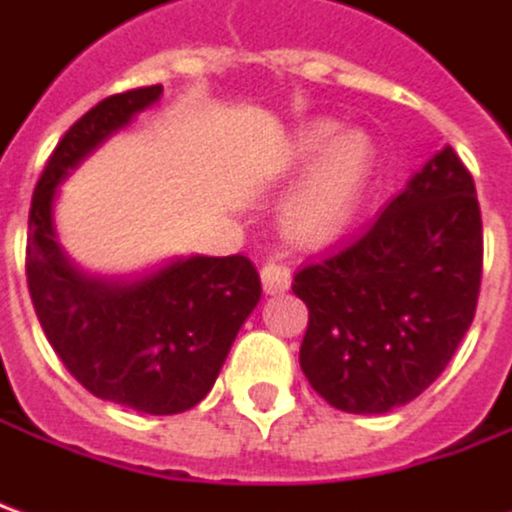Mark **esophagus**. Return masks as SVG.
<instances>
[{"instance_id": "obj_1", "label": "esophagus", "mask_w": 512, "mask_h": 512, "mask_svg": "<svg viewBox=\"0 0 512 512\" xmlns=\"http://www.w3.org/2000/svg\"><path fill=\"white\" fill-rule=\"evenodd\" d=\"M260 279H263V290L268 296H277V293H285L290 288V268L277 263V260H268L260 271Z\"/></svg>"}]
</instances>
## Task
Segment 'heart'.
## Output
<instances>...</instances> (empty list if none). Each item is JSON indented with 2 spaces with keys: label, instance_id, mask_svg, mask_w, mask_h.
<instances>
[{
  "label": "heart",
  "instance_id": "heart-1",
  "mask_svg": "<svg viewBox=\"0 0 512 512\" xmlns=\"http://www.w3.org/2000/svg\"><path fill=\"white\" fill-rule=\"evenodd\" d=\"M288 164H312L282 208L285 233L299 244H323L343 233L367 197L378 164L373 136L359 128L334 136V126L304 128L288 150Z\"/></svg>",
  "mask_w": 512,
  "mask_h": 512
}]
</instances>
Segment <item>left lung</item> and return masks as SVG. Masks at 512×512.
<instances>
[{"label": "left lung", "instance_id": "8db88e82", "mask_svg": "<svg viewBox=\"0 0 512 512\" xmlns=\"http://www.w3.org/2000/svg\"><path fill=\"white\" fill-rule=\"evenodd\" d=\"M483 219L450 145L411 175L376 222L293 277L310 310L301 370L348 414H386L422 395L472 326Z\"/></svg>", "mask_w": 512, "mask_h": 512}]
</instances>
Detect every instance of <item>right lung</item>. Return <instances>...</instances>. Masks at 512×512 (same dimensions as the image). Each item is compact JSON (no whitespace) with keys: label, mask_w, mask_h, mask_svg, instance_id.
<instances>
[{"label":"right lung","mask_w":512,"mask_h":512,"mask_svg":"<svg viewBox=\"0 0 512 512\" xmlns=\"http://www.w3.org/2000/svg\"><path fill=\"white\" fill-rule=\"evenodd\" d=\"M161 93L153 84L109 95L73 123L35 186L27 238L29 296L62 365L95 397L142 414L197 406L260 301V277L244 255L172 257L142 274L104 277L62 249L60 186Z\"/></svg>","instance_id":"obj_1"}]
</instances>
